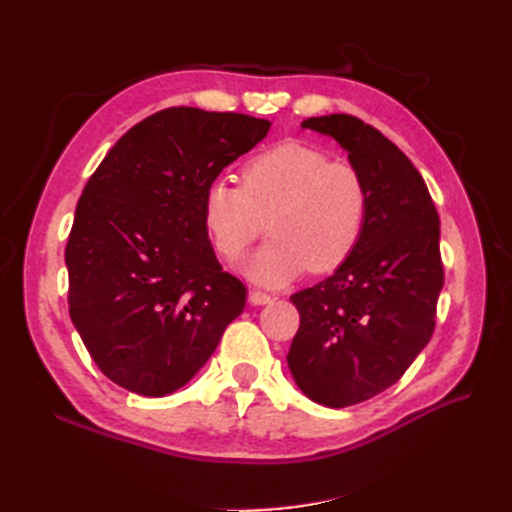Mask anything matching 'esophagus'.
<instances>
[{
	"label": "esophagus",
	"instance_id": "obj_1",
	"mask_svg": "<svg viewBox=\"0 0 512 512\" xmlns=\"http://www.w3.org/2000/svg\"><path fill=\"white\" fill-rule=\"evenodd\" d=\"M275 297L268 295V292H262V290H248V301L253 303V306H266V303L273 301Z\"/></svg>",
	"mask_w": 512,
	"mask_h": 512
}]
</instances>
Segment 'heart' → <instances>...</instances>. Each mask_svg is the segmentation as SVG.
<instances>
[{"label": "heart", "instance_id": "1", "mask_svg": "<svg viewBox=\"0 0 512 512\" xmlns=\"http://www.w3.org/2000/svg\"><path fill=\"white\" fill-rule=\"evenodd\" d=\"M367 187L352 165L286 140L259 151L242 169V187L213 180L202 217L217 253L235 259L264 233L270 242L242 270L264 286H281L303 270L330 273L352 257L367 224Z\"/></svg>", "mask_w": 512, "mask_h": 512}]
</instances>
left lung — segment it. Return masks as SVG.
I'll return each instance as SVG.
<instances>
[{
  "label": "left lung",
  "mask_w": 512,
  "mask_h": 512,
  "mask_svg": "<svg viewBox=\"0 0 512 512\" xmlns=\"http://www.w3.org/2000/svg\"><path fill=\"white\" fill-rule=\"evenodd\" d=\"M301 127L347 151L369 198L352 257L290 297L301 317L286 356L292 378L310 400L339 409L398 383L429 343L444 284L440 217L418 169L372 125L330 114Z\"/></svg>",
  "instance_id": "8db88e82"
}]
</instances>
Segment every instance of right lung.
I'll use <instances>...</instances> for the list:
<instances>
[{
  "instance_id": "add662e5",
  "label": "right lung",
  "mask_w": 512,
  "mask_h": 512,
  "mask_svg": "<svg viewBox=\"0 0 512 512\" xmlns=\"http://www.w3.org/2000/svg\"><path fill=\"white\" fill-rule=\"evenodd\" d=\"M270 121L169 107L134 125L92 173L65 246L70 319L101 372L167 396L209 361L246 288L222 270L204 191Z\"/></svg>"
}]
</instances>
